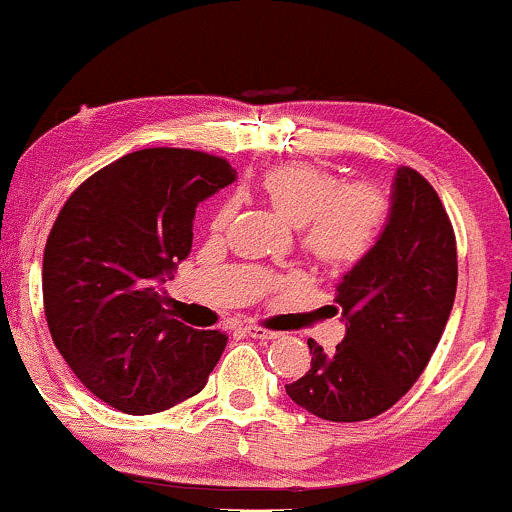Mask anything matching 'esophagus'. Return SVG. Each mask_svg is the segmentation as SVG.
<instances>
[{
    "instance_id": "esophagus-1",
    "label": "esophagus",
    "mask_w": 512,
    "mask_h": 512,
    "mask_svg": "<svg viewBox=\"0 0 512 512\" xmlns=\"http://www.w3.org/2000/svg\"><path fill=\"white\" fill-rule=\"evenodd\" d=\"M246 333H249L251 338H258V341H271V338H278L280 333L278 331H271V329H263V326H246Z\"/></svg>"
}]
</instances>
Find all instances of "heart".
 Segmentation results:
<instances>
[{"label":"heart","mask_w":512,"mask_h":512,"mask_svg":"<svg viewBox=\"0 0 512 512\" xmlns=\"http://www.w3.org/2000/svg\"><path fill=\"white\" fill-rule=\"evenodd\" d=\"M261 188L290 225L302 227V249L329 271H348L375 249L389 215V200L375 183H346L312 164H283L266 171ZM232 215L225 205L212 227Z\"/></svg>","instance_id":"obj_1"}]
</instances>
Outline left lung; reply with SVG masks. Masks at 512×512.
I'll use <instances>...</instances> for the list:
<instances>
[{
	"mask_svg": "<svg viewBox=\"0 0 512 512\" xmlns=\"http://www.w3.org/2000/svg\"><path fill=\"white\" fill-rule=\"evenodd\" d=\"M457 292V241L438 193L401 166L375 249L336 285L346 336L333 353L309 338L312 367L285 392L324 421L355 423L392 409L426 370Z\"/></svg>",
	"mask_w": 512,
	"mask_h": 512,
	"instance_id": "left-lung-1",
	"label": "left lung"
}]
</instances>
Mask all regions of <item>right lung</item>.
<instances>
[{"label": "right lung", "instance_id": "obj_1", "mask_svg": "<svg viewBox=\"0 0 512 512\" xmlns=\"http://www.w3.org/2000/svg\"><path fill=\"white\" fill-rule=\"evenodd\" d=\"M234 179L222 157L152 147L103 166L62 205L43 254L45 319L77 380L113 409H171L220 360L227 333L171 317L162 283L191 254L198 203Z\"/></svg>", "mask_w": 512, "mask_h": 512}]
</instances>
